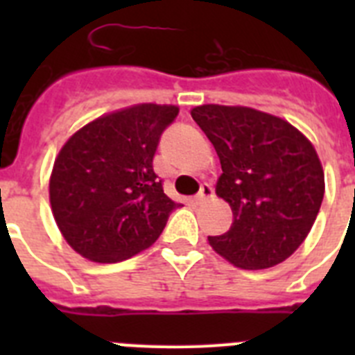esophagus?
Returning <instances> with one entry per match:
<instances>
[{
	"instance_id": "34e87169",
	"label": "esophagus",
	"mask_w": 355,
	"mask_h": 355,
	"mask_svg": "<svg viewBox=\"0 0 355 355\" xmlns=\"http://www.w3.org/2000/svg\"><path fill=\"white\" fill-rule=\"evenodd\" d=\"M213 197V188L209 187V184H202L199 190V193L196 196V200L197 202H205V200L211 199Z\"/></svg>"
}]
</instances>
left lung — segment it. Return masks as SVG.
I'll return each instance as SVG.
<instances>
[{"instance_id": "1", "label": "left lung", "mask_w": 355, "mask_h": 355, "mask_svg": "<svg viewBox=\"0 0 355 355\" xmlns=\"http://www.w3.org/2000/svg\"><path fill=\"white\" fill-rule=\"evenodd\" d=\"M193 121L220 158L215 193L233 224L208 236L222 258L245 270L283 263L311 231L325 192L316 149L290 122L249 106L200 105Z\"/></svg>"}]
</instances>
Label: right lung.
Returning <instances> with one entry per match:
<instances>
[{"label": "right lung", "instance_id": "right-lung-1", "mask_svg": "<svg viewBox=\"0 0 355 355\" xmlns=\"http://www.w3.org/2000/svg\"><path fill=\"white\" fill-rule=\"evenodd\" d=\"M174 105L115 110L69 137L55 158L49 202L62 236L96 263L133 258L158 240L178 202L163 193L153 158Z\"/></svg>", "mask_w": 355, "mask_h": 355}]
</instances>
